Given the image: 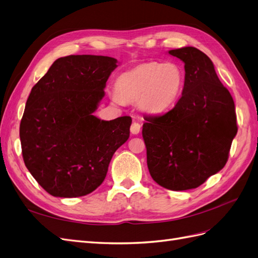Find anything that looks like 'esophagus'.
I'll return each instance as SVG.
<instances>
[{"label":"esophagus","mask_w":258,"mask_h":258,"mask_svg":"<svg viewBox=\"0 0 258 258\" xmlns=\"http://www.w3.org/2000/svg\"><path fill=\"white\" fill-rule=\"evenodd\" d=\"M140 130H141V123H139V122H134V123L131 124L130 131H131V134H132V135H138L139 132H140Z\"/></svg>","instance_id":"esophagus-1"}]
</instances>
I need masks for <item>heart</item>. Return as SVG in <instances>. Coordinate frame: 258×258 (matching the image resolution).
Returning a JSON list of instances; mask_svg holds the SVG:
<instances>
[{
	"label": "heart",
	"instance_id": "b5f03b06",
	"mask_svg": "<svg viewBox=\"0 0 258 258\" xmlns=\"http://www.w3.org/2000/svg\"><path fill=\"white\" fill-rule=\"evenodd\" d=\"M185 86V72L175 62H150L118 76L111 100L116 105L138 102L142 112L159 115L171 110Z\"/></svg>",
	"mask_w": 258,
	"mask_h": 258
}]
</instances>
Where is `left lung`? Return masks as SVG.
Masks as SVG:
<instances>
[{
  "label": "left lung",
  "mask_w": 258,
  "mask_h": 258,
  "mask_svg": "<svg viewBox=\"0 0 258 258\" xmlns=\"http://www.w3.org/2000/svg\"><path fill=\"white\" fill-rule=\"evenodd\" d=\"M168 52L184 62L182 97L167 114L145 117L142 135L151 176L177 191L220 172L238 127L232 97L207 54L191 46Z\"/></svg>",
  "instance_id": "8db88e82"
}]
</instances>
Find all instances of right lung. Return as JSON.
<instances>
[{"label":"right lung","instance_id":"obj_1","mask_svg":"<svg viewBox=\"0 0 258 258\" xmlns=\"http://www.w3.org/2000/svg\"><path fill=\"white\" fill-rule=\"evenodd\" d=\"M117 67L105 56L62 57L31 90L20 122L22 156L53 197H82L98 188L114 153L129 139L131 117L93 115Z\"/></svg>","mask_w":258,"mask_h":258}]
</instances>
